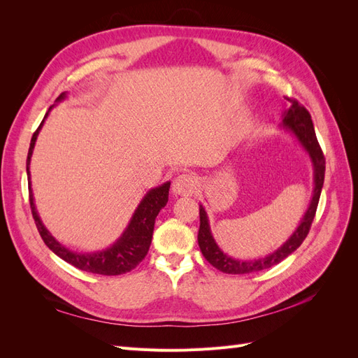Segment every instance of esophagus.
<instances>
[{
	"mask_svg": "<svg viewBox=\"0 0 358 358\" xmlns=\"http://www.w3.org/2000/svg\"><path fill=\"white\" fill-rule=\"evenodd\" d=\"M199 187L200 185L196 176L189 175V173H183V175H179L173 179L171 192L175 196H192L199 189Z\"/></svg>",
	"mask_w": 358,
	"mask_h": 358,
	"instance_id": "esophagus-1",
	"label": "esophagus"
}]
</instances>
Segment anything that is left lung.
<instances>
[{
	"label": "left lung",
	"instance_id": "1",
	"mask_svg": "<svg viewBox=\"0 0 358 358\" xmlns=\"http://www.w3.org/2000/svg\"><path fill=\"white\" fill-rule=\"evenodd\" d=\"M289 101H291V106L288 110H285L280 127L287 129V131H289L297 138V142L301 145L303 149L306 150V154L310 158L312 167H313V194H312V200L309 203V208L305 212V215H303V218L297 229L294 230V233H292L288 237V241L284 245H280L276 251L266 255L264 258L241 259V258H233L230 255H227L218 246V243H216V241L213 239V234L210 231L208 213H206L204 208L200 204V229H199V237H197L200 251L203 257L208 259L215 268H218L220 272L230 273V275H245V273L259 272V270H264L275 264H279L289 254L294 252L296 249L303 243V241L306 239L312 221L315 218V212L318 208V201H320L322 183H324V173H326V158H324V154L320 148L309 112L296 100H289Z\"/></svg>",
	"mask_w": 358,
	"mask_h": 358
}]
</instances>
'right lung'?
<instances>
[{
    "label": "right lung",
    "mask_w": 358,
    "mask_h": 358,
    "mask_svg": "<svg viewBox=\"0 0 358 358\" xmlns=\"http://www.w3.org/2000/svg\"><path fill=\"white\" fill-rule=\"evenodd\" d=\"M66 99H67V92H62L57 99V103ZM53 107H55V104L49 107V110L45 115V117H43L37 131L32 134L29 150H28V158H27L29 204H31L32 216H34V221L37 225V230L41 236L43 242L48 245V248L52 252H55L59 258L64 259V262H67L71 266L83 270V272L106 275V276H116V275L127 273L142 262L149 251L150 242H152L155 218L159 213V210L164 208L169 201L170 182H164L162 185L149 189L146 192V196L142 199V201L138 203L137 209L134 210L131 220H129L124 233L119 236V239H116V242L109 248L96 252H76V251H71V249H69L67 246H64L50 234V231L40 220V215L36 209V203H34V194H32V189H31V173H29L31 157H32V150H34V146H36L37 136L40 133L43 124H45V119L48 117L49 112L53 109Z\"/></svg>",
    "instance_id": "add662e5"
}]
</instances>
